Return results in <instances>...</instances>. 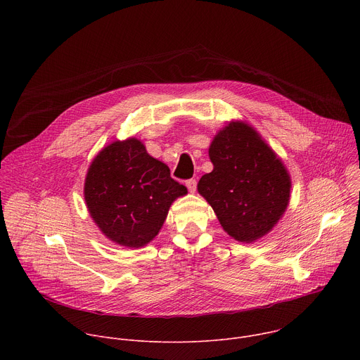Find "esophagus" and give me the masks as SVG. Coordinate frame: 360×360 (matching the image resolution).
Returning <instances> with one entry per match:
<instances>
[{"label":"esophagus","instance_id":"esophagus-1","mask_svg":"<svg viewBox=\"0 0 360 360\" xmlns=\"http://www.w3.org/2000/svg\"><path fill=\"white\" fill-rule=\"evenodd\" d=\"M185 185L188 186V191L189 192H195V189H196V179H188L186 182H185Z\"/></svg>","mask_w":360,"mask_h":360}]
</instances>
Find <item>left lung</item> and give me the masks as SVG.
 I'll use <instances>...</instances> for the list:
<instances>
[{"label": "left lung", "mask_w": 360, "mask_h": 360, "mask_svg": "<svg viewBox=\"0 0 360 360\" xmlns=\"http://www.w3.org/2000/svg\"><path fill=\"white\" fill-rule=\"evenodd\" d=\"M214 171L198 184L222 228L240 242L266 235L285 212L290 178L275 152L255 129L232 122L212 141Z\"/></svg>", "instance_id": "8db88e82"}]
</instances>
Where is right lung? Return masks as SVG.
Here are the masks:
<instances>
[{
	"label": "right lung",
	"mask_w": 360,
	"mask_h": 360,
	"mask_svg": "<svg viewBox=\"0 0 360 360\" xmlns=\"http://www.w3.org/2000/svg\"><path fill=\"white\" fill-rule=\"evenodd\" d=\"M186 193L169 168L148 155L141 141H117L102 149L85 178L88 211L107 238L139 248L162 228L171 203Z\"/></svg>",
	"instance_id": "obj_1"
}]
</instances>
